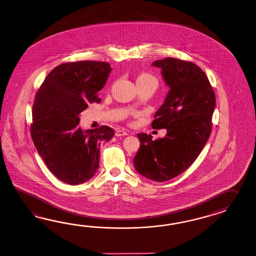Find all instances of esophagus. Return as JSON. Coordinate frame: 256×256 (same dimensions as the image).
I'll return each mask as SVG.
<instances>
[{"instance_id": "34e87169", "label": "esophagus", "mask_w": 256, "mask_h": 256, "mask_svg": "<svg viewBox=\"0 0 256 256\" xmlns=\"http://www.w3.org/2000/svg\"><path fill=\"white\" fill-rule=\"evenodd\" d=\"M128 134H129L128 132L125 131V130H120V129L115 132L116 136H128Z\"/></svg>"}]
</instances>
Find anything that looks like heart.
Returning <instances> with one entry per match:
<instances>
[{
	"instance_id": "heart-1",
	"label": "heart",
	"mask_w": 256,
	"mask_h": 256,
	"mask_svg": "<svg viewBox=\"0 0 256 256\" xmlns=\"http://www.w3.org/2000/svg\"><path fill=\"white\" fill-rule=\"evenodd\" d=\"M138 80H151V82H156L157 84V80L156 79L150 75V74H148V73H143V74H141L139 77L138 78ZM136 80V82H138Z\"/></svg>"
}]
</instances>
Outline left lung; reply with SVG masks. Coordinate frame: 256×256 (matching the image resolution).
Instances as JSON below:
<instances>
[{
  "label": "left lung",
  "mask_w": 256,
  "mask_h": 256,
  "mask_svg": "<svg viewBox=\"0 0 256 256\" xmlns=\"http://www.w3.org/2000/svg\"><path fill=\"white\" fill-rule=\"evenodd\" d=\"M170 89L155 113L152 128L166 129L164 138L138 134L140 148L134 158L139 174L156 182L172 179L195 162L210 138L216 94L204 70L180 59L156 60Z\"/></svg>",
  "instance_id": "8db88e82"
}]
</instances>
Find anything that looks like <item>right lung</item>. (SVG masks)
<instances>
[{
  "label": "right lung",
  "mask_w": 256,
  "mask_h": 256,
  "mask_svg": "<svg viewBox=\"0 0 256 256\" xmlns=\"http://www.w3.org/2000/svg\"><path fill=\"white\" fill-rule=\"evenodd\" d=\"M108 63L79 61L54 68L40 87L32 106L33 143L52 174L64 183H86L99 167L100 146L114 136L102 126L80 127V114L99 102L98 92L112 72Z\"/></svg>",
  "instance_id": "obj_1"
}]
</instances>
